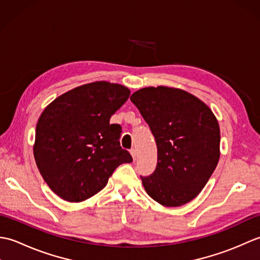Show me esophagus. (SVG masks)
Wrapping results in <instances>:
<instances>
[{"label":"esophagus","instance_id":"obj_1","mask_svg":"<svg viewBox=\"0 0 260 260\" xmlns=\"http://www.w3.org/2000/svg\"><path fill=\"white\" fill-rule=\"evenodd\" d=\"M131 154H132V156H133V159L135 161V159H136V156H137V153H136V150H135V148H132V150H131Z\"/></svg>","mask_w":260,"mask_h":260}]
</instances>
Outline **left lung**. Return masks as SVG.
I'll use <instances>...</instances> for the list:
<instances>
[{"label": "left lung", "mask_w": 260, "mask_h": 260, "mask_svg": "<svg viewBox=\"0 0 260 260\" xmlns=\"http://www.w3.org/2000/svg\"><path fill=\"white\" fill-rule=\"evenodd\" d=\"M131 101L148 124L157 147L155 170L141 175L147 194L167 207L191 201L219 161L217 118L200 99L175 88H143Z\"/></svg>", "instance_id": "obj_1"}]
</instances>
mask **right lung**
<instances>
[{"instance_id": "obj_1", "label": "right lung", "mask_w": 260, "mask_h": 260, "mask_svg": "<svg viewBox=\"0 0 260 260\" xmlns=\"http://www.w3.org/2000/svg\"><path fill=\"white\" fill-rule=\"evenodd\" d=\"M129 89L107 81L77 87L43 110L33 147L37 167L63 200L80 202L106 186L109 176L133 157L119 143L121 127L109 124Z\"/></svg>"}]
</instances>
